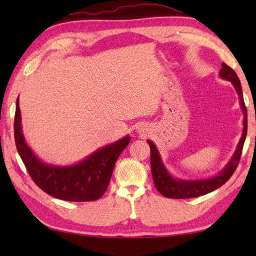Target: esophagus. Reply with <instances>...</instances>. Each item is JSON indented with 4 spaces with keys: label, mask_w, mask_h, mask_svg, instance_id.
I'll list each match as a JSON object with an SVG mask.
<instances>
[{
    "label": "esophagus",
    "mask_w": 256,
    "mask_h": 256,
    "mask_svg": "<svg viewBox=\"0 0 256 256\" xmlns=\"http://www.w3.org/2000/svg\"><path fill=\"white\" fill-rule=\"evenodd\" d=\"M143 132H144V130H143Z\"/></svg>",
    "instance_id": "esophagus-1"
}]
</instances>
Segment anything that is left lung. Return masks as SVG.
<instances>
[{
	"mask_svg": "<svg viewBox=\"0 0 256 256\" xmlns=\"http://www.w3.org/2000/svg\"><path fill=\"white\" fill-rule=\"evenodd\" d=\"M219 74L222 79L228 80V82L233 84L234 88H236L238 96L240 98L241 110L244 112V130L236 152H234L232 158H230V162L227 163V166L224 168V170L218 176L208 178V180H176V178H174L168 172V170L162 162V158H160L158 150H157L155 144L148 140V144L150 146V164H152L154 184H155L157 190L160 191V194L164 196V197L174 199H186L200 197V196L210 194V192L216 190V188L225 184L234 174L238 164H239L244 143L247 135V108L244 106L240 80L238 78L236 73L233 71V68H230L228 65L222 62Z\"/></svg>",
	"mask_w": 256,
	"mask_h": 256,
	"instance_id": "8db88e82",
	"label": "left lung"
}]
</instances>
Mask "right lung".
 Masks as SVG:
<instances>
[{
  "mask_svg": "<svg viewBox=\"0 0 256 256\" xmlns=\"http://www.w3.org/2000/svg\"><path fill=\"white\" fill-rule=\"evenodd\" d=\"M15 143L17 152L32 180L52 197L68 202H92L106 192L115 163L129 144L130 138L124 136L118 142L98 149L82 162L70 166L45 164L26 144L20 126L18 98L16 100Z\"/></svg>",
  "mask_w": 256,
  "mask_h": 256,
  "instance_id": "obj_1",
  "label": "right lung"
}]
</instances>
